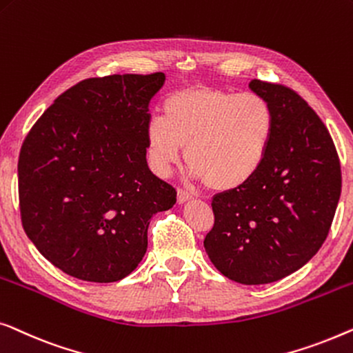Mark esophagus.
I'll return each mask as SVG.
<instances>
[{
	"mask_svg": "<svg viewBox=\"0 0 353 353\" xmlns=\"http://www.w3.org/2000/svg\"><path fill=\"white\" fill-rule=\"evenodd\" d=\"M192 200V195L188 193L187 190H182V188H179L177 190V203L179 205H183V203Z\"/></svg>",
	"mask_w": 353,
	"mask_h": 353,
	"instance_id": "obj_1",
	"label": "esophagus"
}]
</instances>
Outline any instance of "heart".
I'll use <instances>...</instances> for the list:
<instances>
[{
	"label": "heart",
	"mask_w": 353,
	"mask_h": 353,
	"mask_svg": "<svg viewBox=\"0 0 353 353\" xmlns=\"http://www.w3.org/2000/svg\"><path fill=\"white\" fill-rule=\"evenodd\" d=\"M274 112L254 92L192 88L163 102V118L145 128L147 157L158 176L171 174L185 147L190 176L228 192L256 176L269 152Z\"/></svg>",
	"instance_id": "obj_1"
}]
</instances>
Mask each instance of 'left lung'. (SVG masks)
Segmentation results:
<instances>
[{
  "label": "left lung",
  "mask_w": 353,
  "mask_h": 353,
  "mask_svg": "<svg viewBox=\"0 0 353 353\" xmlns=\"http://www.w3.org/2000/svg\"><path fill=\"white\" fill-rule=\"evenodd\" d=\"M250 88L274 112L270 147L251 181L212 198L205 250L230 280L265 285L299 270L323 245L342 177L330 132L299 94L261 79Z\"/></svg>",
  "instance_id": "left-lung-1"
}]
</instances>
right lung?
<instances>
[{
	"instance_id": "obj_1",
	"label": "right lung",
	"mask_w": 353,
	"mask_h": 353,
	"mask_svg": "<svg viewBox=\"0 0 353 353\" xmlns=\"http://www.w3.org/2000/svg\"><path fill=\"white\" fill-rule=\"evenodd\" d=\"M165 73L83 79L38 118L19 155L22 225L67 275L123 280L147 251L153 214L176 188L148 170V103Z\"/></svg>"
}]
</instances>
